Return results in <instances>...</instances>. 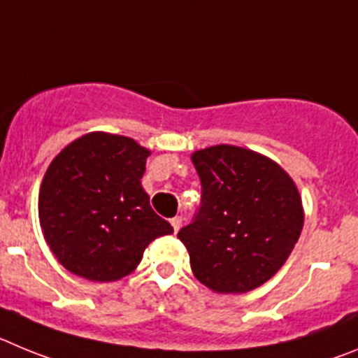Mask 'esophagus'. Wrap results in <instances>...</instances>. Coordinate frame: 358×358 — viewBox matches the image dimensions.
Listing matches in <instances>:
<instances>
[{"mask_svg": "<svg viewBox=\"0 0 358 358\" xmlns=\"http://www.w3.org/2000/svg\"><path fill=\"white\" fill-rule=\"evenodd\" d=\"M171 227L175 231L180 230V227H182V217H180V215H176V217L171 219Z\"/></svg>", "mask_w": 358, "mask_h": 358, "instance_id": "1", "label": "esophagus"}]
</instances>
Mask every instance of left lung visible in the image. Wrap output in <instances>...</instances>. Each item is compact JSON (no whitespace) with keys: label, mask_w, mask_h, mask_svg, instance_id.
I'll return each instance as SVG.
<instances>
[{"label":"left lung","mask_w":358,"mask_h":358,"mask_svg":"<svg viewBox=\"0 0 358 358\" xmlns=\"http://www.w3.org/2000/svg\"><path fill=\"white\" fill-rule=\"evenodd\" d=\"M201 203L178 231L196 278L224 294L271 278L303 228L298 189L278 164L237 146L196 151Z\"/></svg>","instance_id":"1"}]
</instances>
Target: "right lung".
<instances>
[{"instance_id":"add662e5","label":"right lung","mask_w":358,"mask_h":358,"mask_svg":"<svg viewBox=\"0 0 358 358\" xmlns=\"http://www.w3.org/2000/svg\"><path fill=\"white\" fill-rule=\"evenodd\" d=\"M150 151L121 135H83L55 157L38 192L44 239L73 275L114 282L173 227L141 185Z\"/></svg>"}]
</instances>
